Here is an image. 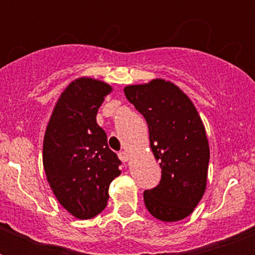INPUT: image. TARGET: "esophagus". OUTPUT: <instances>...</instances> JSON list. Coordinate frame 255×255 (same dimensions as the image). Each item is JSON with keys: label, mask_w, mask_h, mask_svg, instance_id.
I'll use <instances>...</instances> for the list:
<instances>
[{"label": "esophagus", "mask_w": 255, "mask_h": 255, "mask_svg": "<svg viewBox=\"0 0 255 255\" xmlns=\"http://www.w3.org/2000/svg\"><path fill=\"white\" fill-rule=\"evenodd\" d=\"M119 159L122 160L123 163H127L128 160H129V153H128V152H126V151L120 152V153H119Z\"/></svg>", "instance_id": "esophagus-1"}]
</instances>
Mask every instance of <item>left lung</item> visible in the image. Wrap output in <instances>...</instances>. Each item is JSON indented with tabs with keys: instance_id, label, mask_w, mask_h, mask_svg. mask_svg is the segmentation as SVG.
<instances>
[{
	"instance_id": "1",
	"label": "left lung",
	"mask_w": 255,
	"mask_h": 255,
	"mask_svg": "<svg viewBox=\"0 0 255 255\" xmlns=\"http://www.w3.org/2000/svg\"><path fill=\"white\" fill-rule=\"evenodd\" d=\"M124 94L147 122L161 168L159 185L144 192L148 212L160 221L184 220L206 189L210 152L201 118L189 96L169 81L126 86Z\"/></svg>"
}]
</instances>
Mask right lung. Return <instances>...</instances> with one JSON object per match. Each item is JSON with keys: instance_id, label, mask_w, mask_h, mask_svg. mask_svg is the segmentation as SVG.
<instances>
[{"instance_id": "obj_1", "label": "right lung", "mask_w": 255, "mask_h": 255, "mask_svg": "<svg viewBox=\"0 0 255 255\" xmlns=\"http://www.w3.org/2000/svg\"><path fill=\"white\" fill-rule=\"evenodd\" d=\"M106 82L78 78L63 90L43 137V168L50 188L70 214L95 217L106 208L108 186L122 172L96 114L111 94Z\"/></svg>"}]
</instances>
